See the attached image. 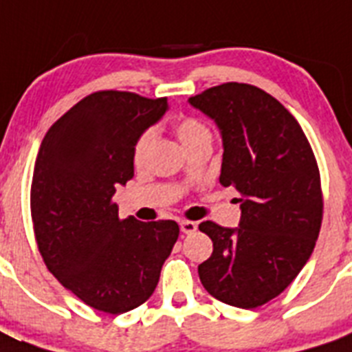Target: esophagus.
<instances>
[{
    "instance_id": "obj_1",
    "label": "esophagus",
    "mask_w": 352,
    "mask_h": 352,
    "mask_svg": "<svg viewBox=\"0 0 352 352\" xmlns=\"http://www.w3.org/2000/svg\"><path fill=\"white\" fill-rule=\"evenodd\" d=\"M179 227H182L183 234H192V232H195V229H197V223L188 222V220H182V222H179Z\"/></svg>"
}]
</instances>
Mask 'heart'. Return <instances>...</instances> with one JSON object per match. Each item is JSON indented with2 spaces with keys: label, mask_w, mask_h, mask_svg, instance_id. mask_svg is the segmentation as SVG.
Here are the masks:
<instances>
[{
  "label": "heart",
  "mask_w": 352,
  "mask_h": 352,
  "mask_svg": "<svg viewBox=\"0 0 352 352\" xmlns=\"http://www.w3.org/2000/svg\"><path fill=\"white\" fill-rule=\"evenodd\" d=\"M176 133L178 139L185 148L195 144V142L203 141V139H211V132L203 121L195 120V118H182L176 123ZM155 144V132L153 130H146L141 133V138L138 139L135 146H133V160L138 166L144 164L148 158L149 151Z\"/></svg>",
  "instance_id": "1"
}]
</instances>
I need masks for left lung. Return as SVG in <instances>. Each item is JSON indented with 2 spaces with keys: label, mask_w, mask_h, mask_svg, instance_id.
<instances>
[{
  "label": "left lung",
  "mask_w": 352,
  "mask_h": 352,
  "mask_svg": "<svg viewBox=\"0 0 352 352\" xmlns=\"http://www.w3.org/2000/svg\"><path fill=\"white\" fill-rule=\"evenodd\" d=\"M219 126L220 183L239 194L238 227L203 222L213 254L199 264L211 296L238 309L276 298L312 256L322 220L321 178L300 123L250 84L226 82L188 98Z\"/></svg>",
  "instance_id": "8db88e82"
}]
</instances>
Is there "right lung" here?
Wrapping results in <instances>:
<instances>
[{
	"label": "right lung",
	"mask_w": 352,
	"mask_h": 352,
	"mask_svg": "<svg viewBox=\"0 0 352 352\" xmlns=\"http://www.w3.org/2000/svg\"><path fill=\"white\" fill-rule=\"evenodd\" d=\"M167 109V98L91 93L49 129L36 155L31 219L43 263L102 312L144 303L178 239L174 220H121L113 201L133 178V146Z\"/></svg>",
	"instance_id": "right-lung-1"
}]
</instances>
